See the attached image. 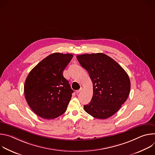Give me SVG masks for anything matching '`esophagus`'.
Here are the masks:
<instances>
[{"mask_svg": "<svg viewBox=\"0 0 155 155\" xmlns=\"http://www.w3.org/2000/svg\"><path fill=\"white\" fill-rule=\"evenodd\" d=\"M83 90V87H81L80 90H77V91H76V93H80V91H81V90Z\"/></svg>", "mask_w": 155, "mask_h": 155, "instance_id": "esophagus-1", "label": "esophagus"}]
</instances>
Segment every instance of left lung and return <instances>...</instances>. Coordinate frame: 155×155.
Listing matches in <instances>:
<instances>
[{"label": "left lung", "instance_id": "1", "mask_svg": "<svg viewBox=\"0 0 155 155\" xmlns=\"http://www.w3.org/2000/svg\"><path fill=\"white\" fill-rule=\"evenodd\" d=\"M77 58L90 75L93 85L91 102L84 105L88 114L107 119L117 112L127 99L130 82L127 74L115 61L104 53L84 54Z\"/></svg>", "mask_w": 155, "mask_h": 155}]
</instances>
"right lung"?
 Instances as JSON below:
<instances>
[{"mask_svg": "<svg viewBox=\"0 0 155 155\" xmlns=\"http://www.w3.org/2000/svg\"><path fill=\"white\" fill-rule=\"evenodd\" d=\"M72 54L53 53L31 70L24 86L26 101L32 111L44 119H54L67 109L74 91L63 71Z\"/></svg>", "mask_w": 155, "mask_h": 155, "instance_id": "right-lung-1", "label": "right lung"}]
</instances>
